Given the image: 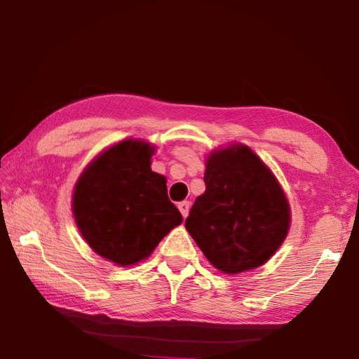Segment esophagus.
Masks as SVG:
<instances>
[{
  "label": "esophagus",
  "instance_id": "obj_1",
  "mask_svg": "<svg viewBox=\"0 0 359 359\" xmlns=\"http://www.w3.org/2000/svg\"><path fill=\"white\" fill-rule=\"evenodd\" d=\"M177 208H179V210H180L182 217L187 218V215H188V210H190V203H188V201H182V203H179V204H177Z\"/></svg>",
  "mask_w": 359,
  "mask_h": 359
}]
</instances>
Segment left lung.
<instances>
[{
	"instance_id": "1",
	"label": "left lung",
	"mask_w": 359,
	"mask_h": 359,
	"mask_svg": "<svg viewBox=\"0 0 359 359\" xmlns=\"http://www.w3.org/2000/svg\"><path fill=\"white\" fill-rule=\"evenodd\" d=\"M204 184L185 228L205 258L226 274L264 264L290 228L288 201L269 168L233 145L208 158Z\"/></svg>"
}]
</instances>
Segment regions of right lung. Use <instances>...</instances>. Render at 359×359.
Listing matches in <instances>:
<instances>
[{
  "mask_svg": "<svg viewBox=\"0 0 359 359\" xmlns=\"http://www.w3.org/2000/svg\"><path fill=\"white\" fill-rule=\"evenodd\" d=\"M154 150L142 141L107 149L77 180L72 212L83 239L102 258L130 266L147 258L182 223L166 179L150 169Z\"/></svg>",
  "mask_w": 359,
  "mask_h": 359,
  "instance_id": "add662e5",
  "label": "right lung"
}]
</instances>
